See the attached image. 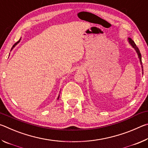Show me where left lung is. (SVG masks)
<instances>
[{"label": "left lung", "mask_w": 148, "mask_h": 148, "mask_svg": "<svg viewBox=\"0 0 148 148\" xmlns=\"http://www.w3.org/2000/svg\"><path fill=\"white\" fill-rule=\"evenodd\" d=\"M128 42H129V43L131 44V46L135 49V51H136V52L137 53L138 56V59L140 60V64H141V66H142V71H143V66H142V56H141V53H140V52L139 49L138 48V47L136 46V45L135 44L134 42L132 40L131 38H128ZM142 74H143V72H142Z\"/></svg>", "instance_id": "1"}]
</instances>
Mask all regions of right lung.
<instances>
[{"label": "right lung", "instance_id": "1", "mask_svg": "<svg viewBox=\"0 0 148 148\" xmlns=\"http://www.w3.org/2000/svg\"><path fill=\"white\" fill-rule=\"evenodd\" d=\"M20 40H21V38H20V39H19V41H17V42H16V43H15V44H14V46H12V49H11V51H12V49H14V47L15 46H16V45H17V44H18V43H19V42H20ZM59 96H60V95H59V96H58V97H57V100H58V99H59Z\"/></svg>", "mask_w": 148, "mask_h": 148}]
</instances>
